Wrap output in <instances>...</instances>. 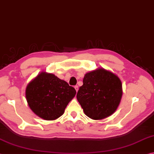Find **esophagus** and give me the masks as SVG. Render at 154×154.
I'll use <instances>...</instances> for the list:
<instances>
[{
  "label": "esophagus",
  "instance_id": "34e87169",
  "mask_svg": "<svg viewBox=\"0 0 154 154\" xmlns=\"http://www.w3.org/2000/svg\"><path fill=\"white\" fill-rule=\"evenodd\" d=\"M74 88H75V90L76 91V92L78 91H79V87H78V86H75L74 87Z\"/></svg>",
  "mask_w": 154,
  "mask_h": 154
}]
</instances>
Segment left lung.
<instances>
[{
  "mask_svg": "<svg viewBox=\"0 0 154 154\" xmlns=\"http://www.w3.org/2000/svg\"><path fill=\"white\" fill-rule=\"evenodd\" d=\"M122 95L119 78L111 72L99 68L85 74L76 97L88 117L101 120L116 110Z\"/></svg>",
  "mask_w": 154,
  "mask_h": 154,
  "instance_id": "8db88e82",
  "label": "left lung"
}]
</instances>
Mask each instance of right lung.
Returning <instances> with one entry per match:
<instances>
[{
	"mask_svg": "<svg viewBox=\"0 0 154 154\" xmlns=\"http://www.w3.org/2000/svg\"><path fill=\"white\" fill-rule=\"evenodd\" d=\"M75 93V88L66 81L46 72L37 75L26 90V100L30 109L46 120H55L63 115Z\"/></svg>",
	"mask_w": 154,
	"mask_h": 154,
	"instance_id": "obj_1",
	"label": "right lung"
}]
</instances>
